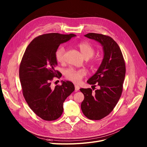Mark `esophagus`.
I'll return each instance as SVG.
<instances>
[{"label": "esophagus", "instance_id": "1", "mask_svg": "<svg viewBox=\"0 0 147 147\" xmlns=\"http://www.w3.org/2000/svg\"><path fill=\"white\" fill-rule=\"evenodd\" d=\"M80 87H79V85H75V91H78L79 90H80Z\"/></svg>", "mask_w": 147, "mask_h": 147}]
</instances>
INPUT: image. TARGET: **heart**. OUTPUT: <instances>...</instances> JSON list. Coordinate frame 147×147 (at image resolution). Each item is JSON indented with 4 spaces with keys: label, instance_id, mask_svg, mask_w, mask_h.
<instances>
[{
    "label": "heart",
    "instance_id": "heart-1",
    "mask_svg": "<svg viewBox=\"0 0 147 147\" xmlns=\"http://www.w3.org/2000/svg\"><path fill=\"white\" fill-rule=\"evenodd\" d=\"M79 48L83 57L88 59L93 56L95 53L94 48L87 42H81L77 45ZM65 48L63 46L59 47L55 52V57L57 62L59 63H63L65 60ZM86 75V71L84 69H75L70 68L65 72V76L66 78L72 82L78 83L82 78Z\"/></svg>",
    "mask_w": 147,
    "mask_h": 147
}]
</instances>
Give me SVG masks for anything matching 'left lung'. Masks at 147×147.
I'll use <instances>...</instances> for the list:
<instances>
[{
  "label": "left lung",
  "instance_id": "1",
  "mask_svg": "<svg viewBox=\"0 0 147 147\" xmlns=\"http://www.w3.org/2000/svg\"><path fill=\"white\" fill-rule=\"evenodd\" d=\"M100 42L104 57L96 73L87 82L98 90L81 88L84 95L81 103L84 115L91 120H100L113 111L122 95L126 67L123 55L117 42L111 37L97 33L84 36ZM92 90H94L92 88Z\"/></svg>",
  "mask_w": 147,
  "mask_h": 147
}]
</instances>
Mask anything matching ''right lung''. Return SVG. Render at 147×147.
Masks as SVG:
<instances>
[{
	"mask_svg": "<svg viewBox=\"0 0 147 147\" xmlns=\"http://www.w3.org/2000/svg\"><path fill=\"white\" fill-rule=\"evenodd\" d=\"M75 36L74 34H42L30 43L22 58L19 75L23 96L30 109L45 120L60 117L65 100L75 90L74 85L69 81H62L54 88L50 85L54 77L61 76L55 69L56 50Z\"/></svg>",
	"mask_w": 147,
	"mask_h": 147,
	"instance_id": "add662e5",
	"label": "right lung"
}]
</instances>
